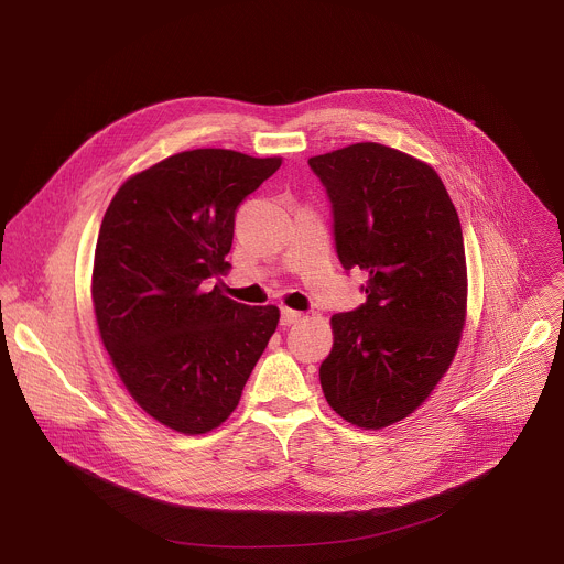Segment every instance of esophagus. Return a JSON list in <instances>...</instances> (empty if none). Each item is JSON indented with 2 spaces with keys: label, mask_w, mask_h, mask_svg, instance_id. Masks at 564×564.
Wrapping results in <instances>:
<instances>
[{
  "label": "esophagus",
  "mask_w": 564,
  "mask_h": 564,
  "mask_svg": "<svg viewBox=\"0 0 564 564\" xmlns=\"http://www.w3.org/2000/svg\"><path fill=\"white\" fill-rule=\"evenodd\" d=\"M301 318V312L290 310V307H281V326H292Z\"/></svg>",
  "instance_id": "obj_1"
}]
</instances>
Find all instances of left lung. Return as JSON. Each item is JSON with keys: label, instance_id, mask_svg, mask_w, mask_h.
<instances>
[{"label": "left lung", "instance_id": "1", "mask_svg": "<svg viewBox=\"0 0 564 564\" xmlns=\"http://www.w3.org/2000/svg\"><path fill=\"white\" fill-rule=\"evenodd\" d=\"M307 165L330 198L341 265L368 274L366 303L330 318L321 388L346 422L383 429L424 404L459 346L462 225L435 170L392 147L357 142Z\"/></svg>", "mask_w": 564, "mask_h": 564}]
</instances>
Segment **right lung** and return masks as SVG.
<instances>
[{"label": "right lung", "mask_w": 564, "mask_h": 564, "mask_svg": "<svg viewBox=\"0 0 564 564\" xmlns=\"http://www.w3.org/2000/svg\"><path fill=\"white\" fill-rule=\"evenodd\" d=\"M281 158L192 149L131 176L98 234L94 310L135 404L178 433L220 426L279 324L276 305L223 294L236 207Z\"/></svg>", "instance_id": "obj_1"}]
</instances>
